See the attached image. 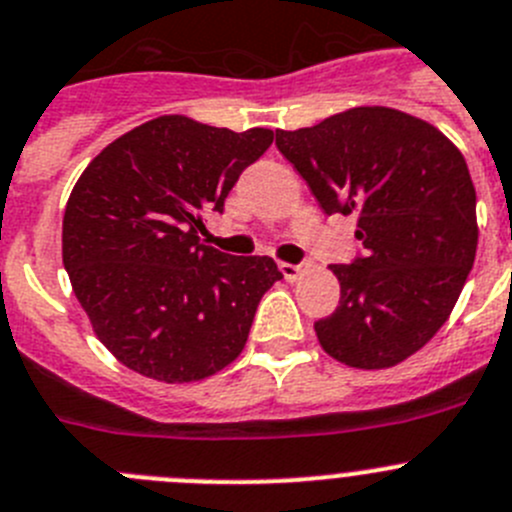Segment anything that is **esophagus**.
Returning <instances> with one entry per match:
<instances>
[{
	"instance_id": "1",
	"label": "esophagus",
	"mask_w": 512,
	"mask_h": 512,
	"mask_svg": "<svg viewBox=\"0 0 512 512\" xmlns=\"http://www.w3.org/2000/svg\"><path fill=\"white\" fill-rule=\"evenodd\" d=\"M305 270H308V265H305V262H298V265H293V262H280V272H283L285 280H290V283H295V280L303 278Z\"/></svg>"
}]
</instances>
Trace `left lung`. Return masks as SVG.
Returning a JSON list of instances; mask_svg holds the SVG:
<instances>
[{"label": "left lung", "mask_w": 512, "mask_h": 512, "mask_svg": "<svg viewBox=\"0 0 512 512\" xmlns=\"http://www.w3.org/2000/svg\"><path fill=\"white\" fill-rule=\"evenodd\" d=\"M326 214H356L364 245L331 265L341 300L315 321L323 351L389 369L450 318L477 250L475 186L455 143L422 118L361 105L318 126L275 131Z\"/></svg>", "instance_id": "1"}]
</instances>
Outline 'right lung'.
I'll list each match as a JSON object with an SVG mask.
<instances>
[{
	"label": "right lung",
	"instance_id": "add662e5",
	"mask_svg": "<svg viewBox=\"0 0 512 512\" xmlns=\"http://www.w3.org/2000/svg\"><path fill=\"white\" fill-rule=\"evenodd\" d=\"M270 128L234 133L161 116L100 151L62 217V262L95 336L123 366L166 384L217 374L245 348L272 257L199 242Z\"/></svg>",
	"mask_w": 512,
	"mask_h": 512
}]
</instances>
